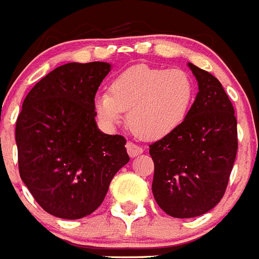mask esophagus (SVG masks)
<instances>
[{
	"instance_id": "34e87169",
	"label": "esophagus",
	"mask_w": 259,
	"mask_h": 259,
	"mask_svg": "<svg viewBox=\"0 0 259 259\" xmlns=\"http://www.w3.org/2000/svg\"><path fill=\"white\" fill-rule=\"evenodd\" d=\"M126 150H127V154H129L130 157H136L143 152L142 147H139L138 145H136V143H133V142L126 143Z\"/></svg>"
}]
</instances>
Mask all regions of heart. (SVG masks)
<instances>
[{"mask_svg":"<svg viewBox=\"0 0 259 259\" xmlns=\"http://www.w3.org/2000/svg\"><path fill=\"white\" fill-rule=\"evenodd\" d=\"M194 82L181 69H160L136 65L116 75L108 92L95 98L99 118L109 126L123 120L137 137L160 139L169 136L185 121L193 99Z\"/></svg>","mask_w":259,"mask_h":259,"instance_id":"b5f03b06","label":"heart"}]
</instances>
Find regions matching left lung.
<instances>
[{
  "mask_svg": "<svg viewBox=\"0 0 259 259\" xmlns=\"http://www.w3.org/2000/svg\"><path fill=\"white\" fill-rule=\"evenodd\" d=\"M198 94L185 121L150 145L155 164L152 193L173 218H194L223 198L237 154V120L222 83L189 64Z\"/></svg>",
  "mask_w": 259,
  "mask_h": 259,
  "instance_id": "left-lung-1",
  "label": "left lung"
}]
</instances>
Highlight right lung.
<instances>
[{"label":"right lung","instance_id":"obj_1","mask_svg":"<svg viewBox=\"0 0 259 259\" xmlns=\"http://www.w3.org/2000/svg\"><path fill=\"white\" fill-rule=\"evenodd\" d=\"M107 62L56 67L24 99L15 126L19 175L41 208L80 219L104 201L112 179L129 161L126 139L98 129L95 95Z\"/></svg>","mask_w":259,"mask_h":259}]
</instances>
